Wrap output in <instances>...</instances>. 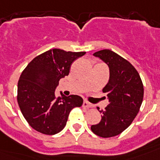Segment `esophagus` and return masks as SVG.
I'll use <instances>...</instances> for the list:
<instances>
[{"label": "esophagus", "instance_id": "esophagus-1", "mask_svg": "<svg viewBox=\"0 0 160 160\" xmlns=\"http://www.w3.org/2000/svg\"><path fill=\"white\" fill-rule=\"evenodd\" d=\"M82 107H85V108H90V107H91V104H90V103H89L88 102L84 101L82 103Z\"/></svg>", "mask_w": 160, "mask_h": 160}]
</instances>
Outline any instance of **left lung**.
Listing matches in <instances>:
<instances>
[{
  "label": "left lung",
  "instance_id": "obj_1",
  "mask_svg": "<svg viewBox=\"0 0 160 160\" xmlns=\"http://www.w3.org/2000/svg\"><path fill=\"white\" fill-rule=\"evenodd\" d=\"M93 55L109 67L110 78L102 92L110 103L99 111L101 121L90 129L98 136L110 138L125 131L135 119L143 99V86L135 68L116 53L102 49Z\"/></svg>",
  "mask_w": 160,
  "mask_h": 160
}]
</instances>
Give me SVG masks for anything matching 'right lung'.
Here are the masks:
<instances>
[{
  "label": "right lung",
  "mask_w": 160,
  "mask_h": 160,
  "mask_svg": "<svg viewBox=\"0 0 160 160\" xmlns=\"http://www.w3.org/2000/svg\"><path fill=\"white\" fill-rule=\"evenodd\" d=\"M86 52L53 49L38 55L28 64L18 84V102L24 118L38 132L55 135L66 125L70 111L80 107L78 95L56 97L59 80L70 73L73 61Z\"/></svg>",
  "instance_id": "right-lung-1"
}]
</instances>
